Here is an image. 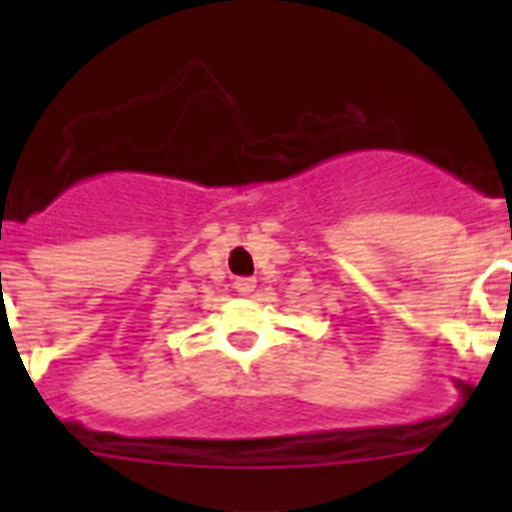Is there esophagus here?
<instances>
[{"label":"esophagus","mask_w":512,"mask_h":512,"mask_svg":"<svg viewBox=\"0 0 512 512\" xmlns=\"http://www.w3.org/2000/svg\"><path fill=\"white\" fill-rule=\"evenodd\" d=\"M253 289H256V279H251V277L235 279V292H238V295L248 297L253 292Z\"/></svg>","instance_id":"34e87169"}]
</instances>
